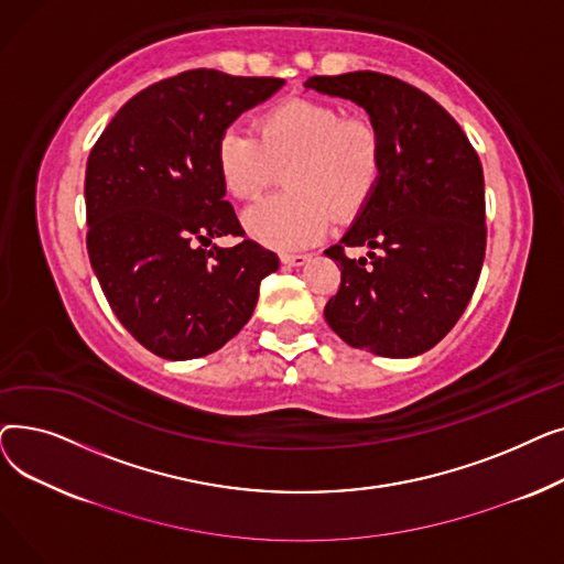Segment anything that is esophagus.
<instances>
[{
	"mask_svg": "<svg viewBox=\"0 0 564 564\" xmlns=\"http://www.w3.org/2000/svg\"><path fill=\"white\" fill-rule=\"evenodd\" d=\"M308 258L311 256H306V253H281V262L288 267H302L308 262Z\"/></svg>",
	"mask_w": 564,
	"mask_h": 564,
	"instance_id": "34e87169",
	"label": "esophagus"
}]
</instances>
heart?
<instances>
[{
	"label": "heart",
	"mask_w": 564,
	"mask_h": 564,
	"mask_svg": "<svg viewBox=\"0 0 564 564\" xmlns=\"http://www.w3.org/2000/svg\"><path fill=\"white\" fill-rule=\"evenodd\" d=\"M217 169L230 196L256 200L285 171L288 192L249 207L242 224L258 242L300 249L332 219H354L381 173V139L366 116L308 98L279 102L258 118V137L230 126L217 143Z\"/></svg>",
	"instance_id": "1"
}]
</instances>
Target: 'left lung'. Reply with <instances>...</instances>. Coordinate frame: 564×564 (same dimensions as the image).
I'll return each instance as SVG.
<instances>
[{
  "mask_svg": "<svg viewBox=\"0 0 564 564\" xmlns=\"http://www.w3.org/2000/svg\"><path fill=\"white\" fill-rule=\"evenodd\" d=\"M306 88L368 111L381 139V173L364 210L327 253L340 288L324 306L351 347L409 359L446 336L478 285L485 247V177L455 118L421 88L357 70L308 77ZM345 246H370L347 259Z\"/></svg>",
  "mask_w": 564,
  "mask_h": 564,
  "instance_id": "8db88e82",
  "label": "left lung"
}]
</instances>
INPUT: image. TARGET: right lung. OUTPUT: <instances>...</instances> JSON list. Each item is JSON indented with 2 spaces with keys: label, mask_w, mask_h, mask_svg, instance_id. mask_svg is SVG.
<instances>
[{
  "label": "right lung",
  "mask_w": 564,
  "mask_h": 564,
  "mask_svg": "<svg viewBox=\"0 0 564 564\" xmlns=\"http://www.w3.org/2000/svg\"><path fill=\"white\" fill-rule=\"evenodd\" d=\"M281 86L210 68L162 79L118 109L88 155V258L116 317L162 359L224 347L253 315L260 281L279 270V256L253 240L209 245L245 237L224 200L217 143Z\"/></svg>",
  "instance_id": "obj_1"
}]
</instances>
